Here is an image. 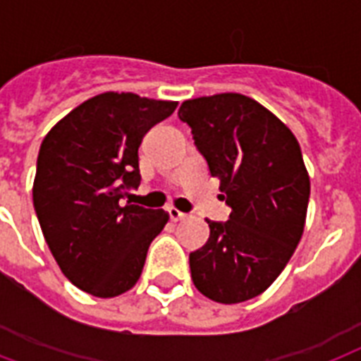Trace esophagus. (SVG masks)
<instances>
[{"mask_svg":"<svg viewBox=\"0 0 361 361\" xmlns=\"http://www.w3.org/2000/svg\"><path fill=\"white\" fill-rule=\"evenodd\" d=\"M169 215H170V219H172V221H183V219H187V214L180 212V209H178V208H169Z\"/></svg>","mask_w":361,"mask_h":361,"instance_id":"34e87169","label":"esophagus"}]
</instances>
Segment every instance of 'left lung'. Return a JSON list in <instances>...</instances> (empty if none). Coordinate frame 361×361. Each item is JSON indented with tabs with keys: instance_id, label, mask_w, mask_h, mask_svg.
I'll use <instances>...</instances> for the list:
<instances>
[{
	"instance_id": "8db88e82",
	"label": "left lung",
	"mask_w": 361,
	"mask_h": 361,
	"mask_svg": "<svg viewBox=\"0 0 361 361\" xmlns=\"http://www.w3.org/2000/svg\"><path fill=\"white\" fill-rule=\"evenodd\" d=\"M231 206L226 223L208 221L206 245L189 255L198 292L219 303L262 294L302 240L311 181L296 136L241 93L189 99L178 110Z\"/></svg>"
}]
</instances>
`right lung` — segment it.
<instances>
[{
    "mask_svg": "<svg viewBox=\"0 0 361 361\" xmlns=\"http://www.w3.org/2000/svg\"><path fill=\"white\" fill-rule=\"evenodd\" d=\"M176 101L106 92L48 130L37 157L33 206L48 249L80 290L114 298L136 285L147 247L169 223L164 209L121 198L140 185L138 147Z\"/></svg>",
    "mask_w": 361,
    "mask_h": 361,
    "instance_id": "obj_1",
    "label": "right lung"
}]
</instances>
